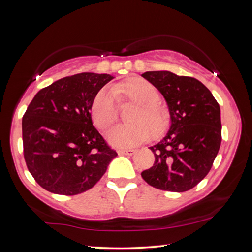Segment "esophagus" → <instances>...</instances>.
Wrapping results in <instances>:
<instances>
[{"label":"esophagus","mask_w":252,"mask_h":252,"mask_svg":"<svg viewBox=\"0 0 252 252\" xmlns=\"http://www.w3.org/2000/svg\"><path fill=\"white\" fill-rule=\"evenodd\" d=\"M135 152L134 149H123V150H118V155L121 156H132Z\"/></svg>","instance_id":"1"}]
</instances>
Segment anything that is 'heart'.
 <instances>
[{"instance_id": "obj_1", "label": "heart", "mask_w": 252, "mask_h": 252, "mask_svg": "<svg viewBox=\"0 0 252 252\" xmlns=\"http://www.w3.org/2000/svg\"><path fill=\"white\" fill-rule=\"evenodd\" d=\"M117 99L138 103L129 126H117L111 129L106 139L111 146L126 149L148 140L150 132L159 136L169 126L168 112L157 102L158 92L148 81L132 78L118 83L112 90H102L97 93L92 103V119L96 127L105 131L118 118Z\"/></svg>"}]
</instances>
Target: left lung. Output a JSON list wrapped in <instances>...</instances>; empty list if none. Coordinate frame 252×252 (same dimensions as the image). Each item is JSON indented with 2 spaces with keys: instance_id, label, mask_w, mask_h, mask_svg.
<instances>
[{
  "instance_id": "obj_1",
  "label": "left lung",
  "mask_w": 252,
  "mask_h": 252,
  "mask_svg": "<svg viewBox=\"0 0 252 252\" xmlns=\"http://www.w3.org/2000/svg\"><path fill=\"white\" fill-rule=\"evenodd\" d=\"M142 76L167 101L171 126L150 147L155 163L141 173L157 189L185 192L210 171L221 144L220 106L206 85L191 76L149 71Z\"/></svg>"
}]
</instances>
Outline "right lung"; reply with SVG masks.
Instances as JSON below:
<instances>
[{
	"mask_svg": "<svg viewBox=\"0 0 252 252\" xmlns=\"http://www.w3.org/2000/svg\"><path fill=\"white\" fill-rule=\"evenodd\" d=\"M114 79L80 73L36 93L22 119L24 159L35 181L52 193L74 195L95 185L118 155L92 123L94 97Z\"/></svg>",
	"mask_w": 252,
	"mask_h": 252,
	"instance_id": "right-lung-1",
	"label": "right lung"
}]
</instances>
